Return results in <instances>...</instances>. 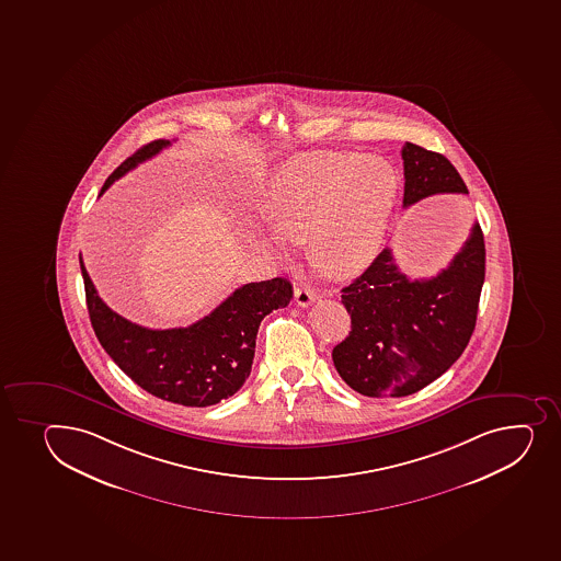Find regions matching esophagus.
<instances>
[{"instance_id": "1", "label": "esophagus", "mask_w": 561, "mask_h": 561, "mask_svg": "<svg viewBox=\"0 0 561 561\" xmlns=\"http://www.w3.org/2000/svg\"><path fill=\"white\" fill-rule=\"evenodd\" d=\"M295 300L300 307L311 306L312 301L317 300V293L307 285H298L295 289Z\"/></svg>"}]
</instances>
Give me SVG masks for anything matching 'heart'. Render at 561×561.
<instances>
[{"label":"heart","mask_w":561,"mask_h":561,"mask_svg":"<svg viewBox=\"0 0 561 561\" xmlns=\"http://www.w3.org/2000/svg\"><path fill=\"white\" fill-rule=\"evenodd\" d=\"M398 198V176L376 154L312 152L287 163L268 191L266 214L279 236L307 243L320 271L355 276L381 250ZM274 252L284 247L265 237Z\"/></svg>","instance_id":"obj_1"}]
</instances>
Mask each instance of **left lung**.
Masks as SVG:
<instances>
[{
  "instance_id": "left-lung-1",
  "label": "left lung",
  "mask_w": 561,
  "mask_h": 561,
  "mask_svg": "<svg viewBox=\"0 0 561 561\" xmlns=\"http://www.w3.org/2000/svg\"><path fill=\"white\" fill-rule=\"evenodd\" d=\"M403 208L439 193L468 195L455 165L438 152L404 144ZM485 276L484 236L474 222L449 266L427 279L399 271L392 250L342 289L352 330L333 347L339 376L368 398H401L449 370L473 335Z\"/></svg>"
}]
</instances>
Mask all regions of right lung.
I'll list each match as a JSON object with an SVG mask.
<instances>
[{
  "label": "right lung",
  "mask_w": 561,
  "mask_h": 561,
  "mask_svg": "<svg viewBox=\"0 0 561 561\" xmlns=\"http://www.w3.org/2000/svg\"><path fill=\"white\" fill-rule=\"evenodd\" d=\"M157 139L136 150L104 182L108 190L138 163L169 147ZM81 261L88 314L93 331L112 360L147 392L184 407H209L243 387L252 370L261 320L289 306L293 285L285 277L247 284L233 290L208 317L173 330L133 324L99 298Z\"/></svg>",
  "instance_id": "obj_1"
}]
</instances>
